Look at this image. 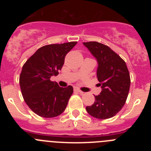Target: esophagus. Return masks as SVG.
<instances>
[{"label":"esophagus","mask_w":151,"mask_h":151,"mask_svg":"<svg viewBox=\"0 0 151 151\" xmlns=\"http://www.w3.org/2000/svg\"><path fill=\"white\" fill-rule=\"evenodd\" d=\"M74 90L76 91H77V92H78V93H79V94H83L84 92L83 91H82L80 90V89H78V88H74Z\"/></svg>","instance_id":"34e87169"}]
</instances>
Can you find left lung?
Returning <instances> with one entry per match:
<instances>
[{
    "mask_svg": "<svg viewBox=\"0 0 151 151\" xmlns=\"http://www.w3.org/2000/svg\"><path fill=\"white\" fill-rule=\"evenodd\" d=\"M97 59V77L102 88L101 94L94 96L95 101L86 106L88 113L99 119L111 118L122 110L125 104L131 79L125 62L108 46L97 41L84 42Z\"/></svg>",
    "mask_w": 151,
    "mask_h": 151,
    "instance_id": "left-lung-1",
    "label": "left lung"
}]
</instances>
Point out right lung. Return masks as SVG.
I'll return each instance as SVG.
<instances>
[{"instance_id":"1","label":"right lung","mask_w":151,"mask_h":151,"mask_svg":"<svg viewBox=\"0 0 151 151\" xmlns=\"http://www.w3.org/2000/svg\"><path fill=\"white\" fill-rule=\"evenodd\" d=\"M76 44L72 41L41 47L22 66L19 76L21 92L26 104L37 115L52 118L66 109L73 88L60 87L50 81V77L59 74L65 57Z\"/></svg>"}]
</instances>
